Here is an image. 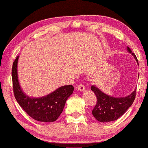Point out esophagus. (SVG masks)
Segmentation results:
<instances>
[{
  "mask_svg": "<svg viewBox=\"0 0 148 148\" xmlns=\"http://www.w3.org/2000/svg\"><path fill=\"white\" fill-rule=\"evenodd\" d=\"M76 88H77L79 91H82H82H84L85 89H86L84 86L82 85V84H79V86H78L76 87Z\"/></svg>",
  "mask_w": 148,
  "mask_h": 148,
  "instance_id": "obj_1",
  "label": "esophagus"
}]
</instances>
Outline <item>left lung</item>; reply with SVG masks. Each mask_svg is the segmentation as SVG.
<instances>
[{
	"label": "left lung",
	"instance_id": "1",
	"mask_svg": "<svg viewBox=\"0 0 148 148\" xmlns=\"http://www.w3.org/2000/svg\"><path fill=\"white\" fill-rule=\"evenodd\" d=\"M127 50L134 56L138 64L135 54L129 47H127ZM90 89L95 94L97 99L92 114L97 121L102 123L115 121L123 115L134 102L136 90L135 89L130 95L124 97H114L105 94L95 86H92Z\"/></svg>",
	"mask_w": 148,
	"mask_h": 148
}]
</instances>
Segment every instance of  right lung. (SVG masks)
Returning a JSON list of instances; mask_svg holds the SVG:
<instances>
[{
    "mask_svg": "<svg viewBox=\"0 0 148 148\" xmlns=\"http://www.w3.org/2000/svg\"><path fill=\"white\" fill-rule=\"evenodd\" d=\"M12 66V82L14 94L16 101L31 117L38 121L53 122L56 121L62 112L66 101L73 93L72 85L63 86L45 97L34 98L27 96L23 92L18 79V60Z\"/></svg>",
    "mask_w": 148,
    "mask_h": 148,
    "instance_id": "obj_1",
    "label": "right lung"
}]
</instances>
